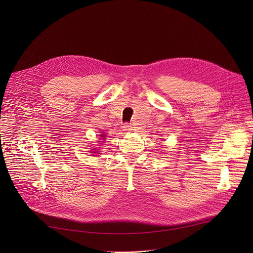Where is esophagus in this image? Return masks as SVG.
<instances>
[{
  "label": "esophagus",
  "instance_id": "34e87169",
  "mask_svg": "<svg viewBox=\"0 0 253 253\" xmlns=\"http://www.w3.org/2000/svg\"><path fill=\"white\" fill-rule=\"evenodd\" d=\"M123 128H124V130H125V131H131V130H132V127H131V126H130L128 123L124 124Z\"/></svg>",
  "mask_w": 253,
  "mask_h": 253
}]
</instances>
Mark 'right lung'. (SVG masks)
Instances as JSON below:
<instances>
[{
  "instance_id": "add662e5",
  "label": "right lung",
  "mask_w": 253,
  "mask_h": 253,
  "mask_svg": "<svg viewBox=\"0 0 253 253\" xmlns=\"http://www.w3.org/2000/svg\"><path fill=\"white\" fill-rule=\"evenodd\" d=\"M101 137H103V138H104V137H105V135H104V134H102V135H101Z\"/></svg>"
}]
</instances>
